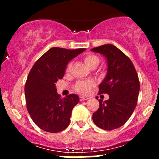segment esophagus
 Returning <instances> with one entry per match:
<instances>
[{
    "mask_svg": "<svg viewBox=\"0 0 159 159\" xmlns=\"http://www.w3.org/2000/svg\"><path fill=\"white\" fill-rule=\"evenodd\" d=\"M88 97H84V96H80V101H85V100H88Z\"/></svg>",
    "mask_w": 159,
    "mask_h": 159,
    "instance_id": "34e87169",
    "label": "esophagus"
}]
</instances>
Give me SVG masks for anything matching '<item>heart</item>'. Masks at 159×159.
Wrapping results in <instances>:
<instances>
[{"label": "heart", "mask_w": 159, "mask_h": 159, "mask_svg": "<svg viewBox=\"0 0 159 159\" xmlns=\"http://www.w3.org/2000/svg\"><path fill=\"white\" fill-rule=\"evenodd\" d=\"M84 63L88 66L90 68H93L94 66H97L99 63V58L97 56L93 54H86L84 57ZM71 68H72V63H69L66 66V72H70ZM95 82L93 81H79L75 85V90L78 93L82 95H87L90 93L93 87H94Z\"/></svg>", "instance_id": "b5f03b06"}]
</instances>
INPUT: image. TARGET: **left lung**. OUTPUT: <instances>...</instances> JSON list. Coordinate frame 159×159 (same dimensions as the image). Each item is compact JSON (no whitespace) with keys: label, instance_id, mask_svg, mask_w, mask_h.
<instances>
[{"label":"left lung","instance_id":"left-lung-1","mask_svg":"<svg viewBox=\"0 0 159 159\" xmlns=\"http://www.w3.org/2000/svg\"><path fill=\"white\" fill-rule=\"evenodd\" d=\"M91 51L106 57L107 75L98 86V94L109 95L106 101L99 99L93 120L104 130L118 129L126 123L136 107L140 90L138 73L131 60L114 45H103Z\"/></svg>","mask_w":159,"mask_h":159}]
</instances>
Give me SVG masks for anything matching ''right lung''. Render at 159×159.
<instances>
[{"instance_id": "right-lung-1", "label": "right lung", "mask_w": 159, "mask_h": 159, "mask_svg": "<svg viewBox=\"0 0 159 159\" xmlns=\"http://www.w3.org/2000/svg\"><path fill=\"white\" fill-rule=\"evenodd\" d=\"M85 48H50L39 57L27 76L25 87L27 109L33 121L42 130L57 133L70 123L72 111L79 102L75 94L61 98L55 83L62 79L66 65Z\"/></svg>"}]
</instances>
